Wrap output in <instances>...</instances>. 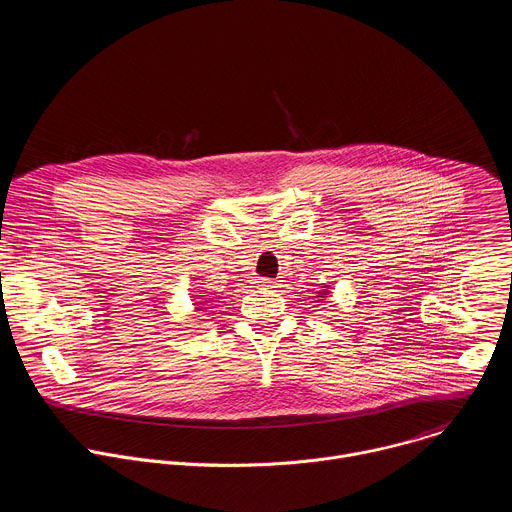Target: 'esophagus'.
<instances>
[{
    "label": "esophagus",
    "mask_w": 512,
    "mask_h": 512,
    "mask_svg": "<svg viewBox=\"0 0 512 512\" xmlns=\"http://www.w3.org/2000/svg\"><path fill=\"white\" fill-rule=\"evenodd\" d=\"M259 283H261V287H267V289H271V287H277V281L275 279H259Z\"/></svg>",
    "instance_id": "esophagus-1"
}]
</instances>
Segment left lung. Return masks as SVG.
<instances>
[{
	"label": "left lung",
	"instance_id": "8db88e82",
	"mask_svg": "<svg viewBox=\"0 0 512 512\" xmlns=\"http://www.w3.org/2000/svg\"><path fill=\"white\" fill-rule=\"evenodd\" d=\"M323 295H325V293H321V295H319V297H323Z\"/></svg>",
	"mask_w": 512,
	"mask_h": 512
}]
</instances>
